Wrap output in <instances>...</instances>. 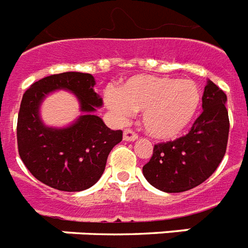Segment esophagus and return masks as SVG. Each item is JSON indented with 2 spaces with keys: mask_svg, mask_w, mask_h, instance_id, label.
Instances as JSON below:
<instances>
[{
  "mask_svg": "<svg viewBox=\"0 0 248 248\" xmlns=\"http://www.w3.org/2000/svg\"><path fill=\"white\" fill-rule=\"evenodd\" d=\"M123 138L126 142H133V140H138V136L132 129H125L124 130V134H123Z\"/></svg>",
  "mask_w": 248,
  "mask_h": 248,
  "instance_id": "esophagus-1",
  "label": "esophagus"
}]
</instances>
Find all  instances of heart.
I'll return each mask as SVG.
<instances>
[{
  "label": "heart",
  "mask_w": 248,
  "mask_h": 248,
  "mask_svg": "<svg viewBox=\"0 0 248 248\" xmlns=\"http://www.w3.org/2000/svg\"><path fill=\"white\" fill-rule=\"evenodd\" d=\"M105 104L120 122L134 111H142L146 133L156 140H170L193 122L201 105V92L191 79L138 74L125 79L119 90L108 88Z\"/></svg>",
  "instance_id": "obj_1"
}]
</instances>
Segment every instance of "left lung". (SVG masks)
Instances as JSON below:
<instances>
[{"mask_svg":"<svg viewBox=\"0 0 248 248\" xmlns=\"http://www.w3.org/2000/svg\"><path fill=\"white\" fill-rule=\"evenodd\" d=\"M227 94L207 80L202 96V114L189 133L173 142L155 144L143 175L155 188L178 193L203 183L225 155L229 134Z\"/></svg>","mask_w":248,"mask_h":248,"instance_id":"8db88e82","label":"left lung"}]
</instances>
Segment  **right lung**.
<instances>
[{
	"instance_id": "obj_1",
	"label": "right lung",
	"mask_w": 248,
	"mask_h": 248,
	"mask_svg": "<svg viewBox=\"0 0 248 248\" xmlns=\"http://www.w3.org/2000/svg\"><path fill=\"white\" fill-rule=\"evenodd\" d=\"M93 75L78 71L53 74L33 83L24 93L17 116V148L27 169L39 182L66 192L84 191L104 174L108 156L122 142V130H112L94 112L102 106ZM74 93L82 115L65 128L44 125L39 108L49 93Z\"/></svg>"
}]
</instances>
